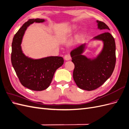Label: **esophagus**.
<instances>
[{"label": "esophagus", "mask_w": 129, "mask_h": 129, "mask_svg": "<svg viewBox=\"0 0 129 129\" xmlns=\"http://www.w3.org/2000/svg\"><path fill=\"white\" fill-rule=\"evenodd\" d=\"M64 60L66 61H69V60H71V56H70L69 54H67V55H66L64 56Z\"/></svg>", "instance_id": "34e87169"}]
</instances>
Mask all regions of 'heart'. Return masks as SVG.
<instances>
[{"instance_id": "b5f03b06", "label": "heart", "mask_w": 129, "mask_h": 129, "mask_svg": "<svg viewBox=\"0 0 129 129\" xmlns=\"http://www.w3.org/2000/svg\"><path fill=\"white\" fill-rule=\"evenodd\" d=\"M76 28V26L75 25H72L71 26H69L67 28H66L63 31H62V32H61L59 35H58V36L59 37H63L64 36H67V35H69V34L72 33L74 30ZM81 38H82V36L81 34H79V35H77V36L74 38V39L73 40V42L74 43V44H77V43H79L81 40Z\"/></svg>"}]
</instances>
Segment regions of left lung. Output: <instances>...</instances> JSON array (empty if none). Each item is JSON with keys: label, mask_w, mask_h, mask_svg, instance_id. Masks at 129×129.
<instances>
[{"label": "left lung", "mask_w": 129, "mask_h": 129, "mask_svg": "<svg viewBox=\"0 0 129 129\" xmlns=\"http://www.w3.org/2000/svg\"><path fill=\"white\" fill-rule=\"evenodd\" d=\"M97 28L105 31L110 30L103 22L96 20ZM103 42L101 52L94 57H88L83 53L87 44L81 45L71 52L72 61L75 65L73 79L77 87L91 91L102 85L114 72L116 63V45L114 37L108 32L93 38L91 41Z\"/></svg>", "instance_id": "left-lung-1"}]
</instances>
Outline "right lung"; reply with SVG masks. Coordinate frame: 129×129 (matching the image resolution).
Wrapping results in <instances>:
<instances>
[{"label": "right lung", "mask_w": 129, "mask_h": 129, "mask_svg": "<svg viewBox=\"0 0 129 129\" xmlns=\"http://www.w3.org/2000/svg\"><path fill=\"white\" fill-rule=\"evenodd\" d=\"M45 21L44 19H32L26 22L15 34L12 44L11 62L19 81L23 86L34 91L47 88L56 69L64 62L60 56L35 59L26 56L22 51L21 44L27 27L34 22Z\"/></svg>", "instance_id": "obj_1"}]
</instances>
